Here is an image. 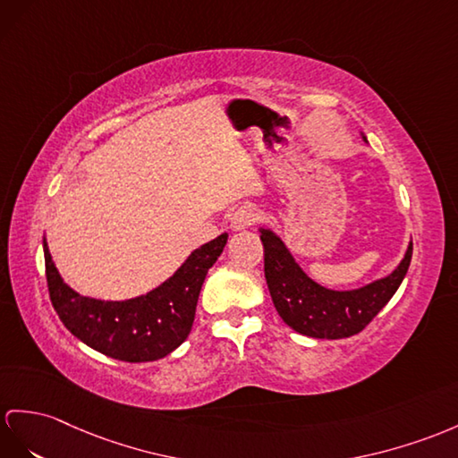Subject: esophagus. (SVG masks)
I'll use <instances>...</instances> for the list:
<instances>
[{
  "label": "esophagus",
  "mask_w": 458,
  "mask_h": 458,
  "mask_svg": "<svg viewBox=\"0 0 458 458\" xmlns=\"http://www.w3.org/2000/svg\"><path fill=\"white\" fill-rule=\"evenodd\" d=\"M259 221V211H256L252 206H241L239 209L233 211V216L229 219V227L233 231H244L250 225Z\"/></svg>",
  "instance_id": "34e87169"
}]
</instances>
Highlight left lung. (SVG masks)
Wrapping results in <instances>:
<instances>
[{
    "label": "left lung",
    "instance_id": "8db88e82",
    "mask_svg": "<svg viewBox=\"0 0 458 458\" xmlns=\"http://www.w3.org/2000/svg\"><path fill=\"white\" fill-rule=\"evenodd\" d=\"M367 141L365 133H361ZM264 274L277 315L287 327L310 338H350L377 317L403 284L411 260V242L404 259L385 277L358 289H330L317 284L297 264L276 231L260 227Z\"/></svg>",
    "mask_w": 458,
    "mask_h": 458
}]
</instances>
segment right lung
<instances>
[{
    "label": "right lung",
    "mask_w": 458,
    "mask_h": 458,
    "mask_svg": "<svg viewBox=\"0 0 458 458\" xmlns=\"http://www.w3.org/2000/svg\"><path fill=\"white\" fill-rule=\"evenodd\" d=\"M223 233L191 252L182 266L149 293L126 301H103L77 293L64 282L42 239L52 305L64 327L89 348L113 360L141 363L174 352L192 330L206 274L225 249Z\"/></svg>",
    "instance_id": "obj_1"
}]
</instances>
